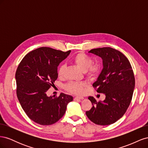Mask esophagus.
I'll use <instances>...</instances> for the list:
<instances>
[{"label":"esophagus","instance_id":"esophagus-1","mask_svg":"<svg viewBox=\"0 0 148 148\" xmlns=\"http://www.w3.org/2000/svg\"><path fill=\"white\" fill-rule=\"evenodd\" d=\"M84 99L83 97H74V100H82Z\"/></svg>","mask_w":148,"mask_h":148}]
</instances>
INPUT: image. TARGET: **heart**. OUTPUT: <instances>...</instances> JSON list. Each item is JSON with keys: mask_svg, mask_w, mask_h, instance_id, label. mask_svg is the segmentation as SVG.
I'll list each match as a JSON object with an SVG mask.
<instances>
[{"mask_svg": "<svg viewBox=\"0 0 148 148\" xmlns=\"http://www.w3.org/2000/svg\"><path fill=\"white\" fill-rule=\"evenodd\" d=\"M72 62L79 69H81L88 78L94 79L99 75L101 67L98 64H92V59L91 57L84 52L76 54L72 59ZM65 65H60L57 69V75L59 78H63L65 75ZM86 84L84 83L70 82L65 85L64 88L68 92L74 95H81L85 91Z\"/></svg>", "mask_w": 148, "mask_h": 148, "instance_id": "heart-1", "label": "heart"}]
</instances>
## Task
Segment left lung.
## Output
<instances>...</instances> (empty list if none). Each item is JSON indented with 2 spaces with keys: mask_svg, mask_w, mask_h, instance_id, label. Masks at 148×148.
Segmentation results:
<instances>
[{
  "mask_svg": "<svg viewBox=\"0 0 148 148\" xmlns=\"http://www.w3.org/2000/svg\"><path fill=\"white\" fill-rule=\"evenodd\" d=\"M89 52L102 59L104 68L92 86L97 92L104 93L106 99L97 101L89 96L92 107L86 114L95 124H112L122 117L132 101L135 85L132 67L126 56L110 47L93 49Z\"/></svg>",
  "mask_w": 148,
  "mask_h": 148,
  "instance_id": "8db88e82",
  "label": "left lung"
}]
</instances>
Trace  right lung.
<instances>
[{
    "mask_svg": "<svg viewBox=\"0 0 148 148\" xmlns=\"http://www.w3.org/2000/svg\"><path fill=\"white\" fill-rule=\"evenodd\" d=\"M70 52L39 47L28 53L17 67L18 99L26 114L36 123H55L65 114L68 103L73 101L72 96L64 93L56 97H48L46 94L58 78V65Z\"/></svg>",
    "mask_w": 148,
    "mask_h": 148,
    "instance_id": "right-lung-1",
    "label": "right lung"
}]
</instances>
